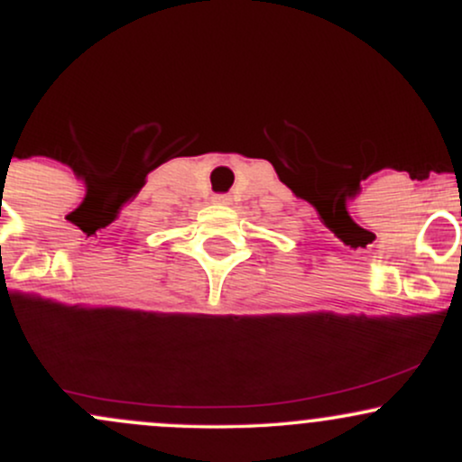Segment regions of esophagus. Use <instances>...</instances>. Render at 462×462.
<instances>
[{
    "instance_id": "1",
    "label": "esophagus",
    "mask_w": 462,
    "mask_h": 462,
    "mask_svg": "<svg viewBox=\"0 0 462 462\" xmlns=\"http://www.w3.org/2000/svg\"><path fill=\"white\" fill-rule=\"evenodd\" d=\"M213 201L217 206H230L232 199H230V195H215Z\"/></svg>"
}]
</instances>
